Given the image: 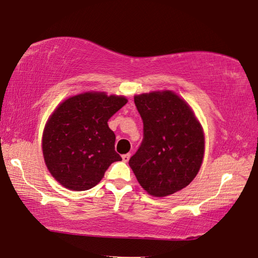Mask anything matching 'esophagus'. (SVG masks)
Listing matches in <instances>:
<instances>
[{"mask_svg":"<svg viewBox=\"0 0 258 258\" xmlns=\"http://www.w3.org/2000/svg\"><path fill=\"white\" fill-rule=\"evenodd\" d=\"M130 156H131V154L130 153H128V154H124V155H122V160L124 163H127L128 160L130 159Z\"/></svg>","mask_w":258,"mask_h":258,"instance_id":"1","label":"esophagus"}]
</instances>
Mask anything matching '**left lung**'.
Returning <instances> with one entry per match:
<instances>
[{
    "instance_id": "obj_1",
    "label": "left lung",
    "mask_w": 258,
    "mask_h": 258,
    "mask_svg": "<svg viewBox=\"0 0 258 258\" xmlns=\"http://www.w3.org/2000/svg\"><path fill=\"white\" fill-rule=\"evenodd\" d=\"M144 138L129 160L138 182L150 196L166 197L197 176L205 136L192 110L171 91L135 96Z\"/></svg>"
}]
</instances>
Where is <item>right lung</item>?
I'll return each mask as SVG.
<instances>
[{
    "label": "right lung",
    "instance_id": "add662e5",
    "mask_svg": "<svg viewBox=\"0 0 258 258\" xmlns=\"http://www.w3.org/2000/svg\"><path fill=\"white\" fill-rule=\"evenodd\" d=\"M125 103L123 96L84 93L53 111L43 131L42 152L61 185L74 191L92 188L111 164L122 160L114 150L115 135L108 121Z\"/></svg>",
    "mask_w": 258,
    "mask_h": 258
}]
</instances>
